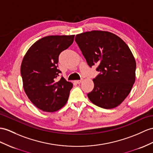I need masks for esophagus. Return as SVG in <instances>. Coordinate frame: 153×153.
Instances as JSON below:
<instances>
[{
	"label": "esophagus",
	"mask_w": 153,
	"mask_h": 153,
	"mask_svg": "<svg viewBox=\"0 0 153 153\" xmlns=\"http://www.w3.org/2000/svg\"><path fill=\"white\" fill-rule=\"evenodd\" d=\"M82 80H75L74 82H75V83H76V84H80L82 82Z\"/></svg>",
	"instance_id": "34e87169"
}]
</instances>
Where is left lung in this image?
Here are the masks:
<instances>
[{
	"label": "left lung",
	"instance_id": "8db88e82",
	"mask_svg": "<svg viewBox=\"0 0 153 153\" xmlns=\"http://www.w3.org/2000/svg\"><path fill=\"white\" fill-rule=\"evenodd\" d=\"M75 42L89 67L100 72L93 79L94 88L88 94L90 101L105 109L121 104L136 80V63L128 46L114 33L93 30L77 34Z\"/></svg>",
	"mask_w": 153,
	"mask_h": 153
}]
</instances>
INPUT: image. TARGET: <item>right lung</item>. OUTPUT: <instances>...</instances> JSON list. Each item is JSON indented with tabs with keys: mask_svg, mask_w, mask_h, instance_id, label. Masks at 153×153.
<instances>
[{
	"mask_svg": "<svg viewBox=\"0 0 153 153\" xmlns=\"http://www.w3.org/2000/svg\"><path fill=\"white\" fill-rule=\"evenodd\" d=\"M74 35L48 36L37 41L23 59L21 74L28 99L38 108L54 112L68 101L73 84L64 77L56 82L59 55L74 41Z\"/></svg>",
	"mask_w": 153,
	"mask_h": 153,
	"instance_id": "add662e5",
	"label": "right lung"
}]
</instances>
